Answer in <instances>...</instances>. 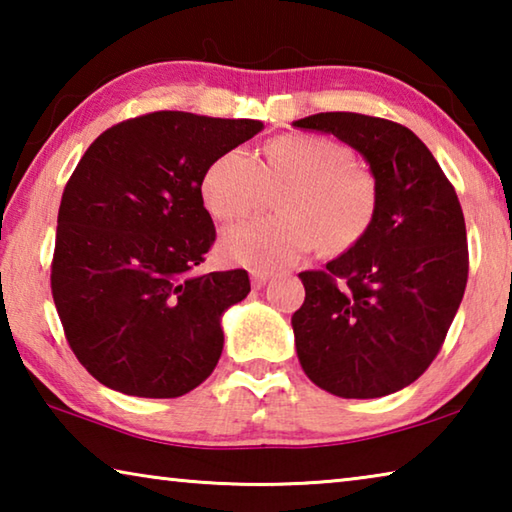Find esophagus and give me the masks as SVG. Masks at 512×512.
I'll list each match as a JSON object with an SVG mask.
<instances>
[{
	"mask_svg": "<svg viewBox=\"0 0 512 512\" xmlns=\"http://www.w3.org/2000/svg\"><path fill=\"white\" fill-rule=\"evenodd\" d=\"M268 277H271V273H268V271H259V268H255V271H250V280H253V287L255 289L264 287V284L268 282Z\"/></svg>",
	"mask_w": 512,
	"mask_h": 512,
	"instance_id": "esophagus-1",
	"label": "esophagus"
}]
</instances>
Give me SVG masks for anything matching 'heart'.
Here are the masks:
<instances>
[{
    "label": "heart",
    "mask_w": 512,
    "mask_h": 512,
    "mask_svg": "<svg viewBox=\"0 0 512 512\" xmlns=\"http://www.w3.org/2000/svg\"><path fill=\"white\" fill-rule=\"evenodd\" d=\"M280 216L225 230L221 253L232 264L271 271L293 264L311 248L345 253L368 235L379 210L375 171L354 160L348 144L325 135L287 133L268 140L259 162L244 146L207 167L201 194L216 219L232 221L264 207L271 192Z\"/></svg>",
    "instance_id": "b5f03b06"
}]
</instances>
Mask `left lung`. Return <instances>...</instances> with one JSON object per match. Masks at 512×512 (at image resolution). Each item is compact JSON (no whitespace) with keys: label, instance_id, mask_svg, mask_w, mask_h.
I'll list each match as a JSON object with an SVG mask.
<instances>
[{"label":"left lung","instance_id":"1","mask_svg":"<svg viewBox=\"0 0 512 512\" xmlns=\"http://www.w3.org/2000/svg\"><path fill=\"white\" fill-rule=\"evenodd\" d=\"M339 137L379 180L377 219L323 271H302L293 314L305 375L323 391L372 400L413 384L443 348L461 305L470 255L454 185L418 135L359 112L293 121Z\"/></svg>","mask_w":512,"mask_h":512}]
</instances>
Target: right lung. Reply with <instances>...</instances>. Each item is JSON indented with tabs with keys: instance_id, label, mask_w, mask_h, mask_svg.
Segmentation results:
<instances>
[{
	"instance_id": "right-lung-1",
	"label": "right lung",
	"mask_w": 512,
	"mask_h": 512,
	"mask_svg": "<svg viewBox=\"0 0 512 512\" xmlns=\"http://www.w3.org/2000/svg\"><path fill=\"white\" fill-rule=\"evenodd\" d=\"M255 119L160 110L103 131L58 210L51 296L90 375L135 397H180L212 375L221 316L250 291L244 268L196 275L216 230L201 183Z\"/></svg>"
}]
</instances>
